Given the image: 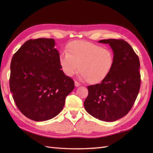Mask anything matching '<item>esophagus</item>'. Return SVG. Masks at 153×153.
<instances>
[{
    "instance_id": "esophagus-1",
    "label": "esophagus",
    "mask_w": 153,
    "mask_h": 153,
    "mask_svg": "<svg viewBox=\"0 0 153 153\" xmlns=\"http://www.w3.org/2000/svg\"><path fill=\"white\" fill-rule=\"evenodd\" d=\"M81 85V84L79 83V82H75V86L76 87H79V86H80Z\"/></svg>"
}]
</instances>
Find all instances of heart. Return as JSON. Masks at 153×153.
Masks as SVG:
<instances>
[{
	"label": "heart",
	"instance_id": "b5f03b06",
	"mask_svg": "<svg viewBox=\"0 0 153 153\" xmlns=\"http://www.w3.org/2000/svg\"><path fill=\"white\" fill-rule=\"evenodd\" d=\"M112 52L85 41H74L68 44L66 52L58 56L61 69L66 76H73L78 71L88 83H100L108 76L114 65Z\"/></svg>",
	"mask_w": 153,
	"mask_h": 153
}]
</instances>
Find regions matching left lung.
I'll list each match as a JSON object with an SVG mask.
<instances>
[{
  "instance_id": "1",
  "label": "left lung",
  "mask_w": 153,
  "mask_h": 153,
  "mask_svg": "<svg viewBox=\"0 0 153 153\" xmlns=\"http://www.w3.org/2000/svg\"><path fill=\"white\" fill-rule=\"evenodd\" d=\"M114 52V65L100 83L87 86L84 106L89 114L102 121L114 122L128 114L141 85L140 62L131 45L123 39H103Z\"/></svg>"
}]
</instances>
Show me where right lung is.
Wrapping results in <instances>:
<instances>
[{
  "label": "right lung",
  "instance_id": "add662e5",
  "mask_svg": "<svg viewBox=\"0 0 153 153\" xmlns=\"http://www.w3.org/2000/svg\"><path fill=\"white\" fill-rule=\"evenodd\" d=\"M53 39L27 41L14 54L10 88L16 106L27 118L37 122L57 116L74 82L64 74Z\"/></svg>",
  "mask_w": 153,
  "mask_h": 153
}]
</instances>
